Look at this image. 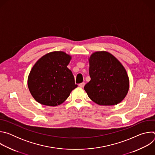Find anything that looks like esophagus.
I'll return each mask as SVG.
<instances>
[{"mask_svg": "<svg viewBox=\"0 0 155 155\" xmlns=\"http://www.w3.org/2000/svg\"><path fill=\"white\" fill-rule=\"evenodd\" d=\"M84 84H84V82H83V83H80L78 86H79L80 87H84Z\"/></svg>", "mask_w": 155, "mask_h": 155, "instance_id": "esophagus-1", "label": "esophagus"}]
</instances>
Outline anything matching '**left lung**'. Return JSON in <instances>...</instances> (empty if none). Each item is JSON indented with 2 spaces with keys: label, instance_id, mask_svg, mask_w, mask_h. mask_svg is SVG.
Wrapping results in <instances>:
<instances>
[{
  "label": "left lung",
  "instance_id": "1",
  "mask_svg": "<svg viewBox=\"0 0 155 155\" xmlns=\"http://www.w3.org/2000/svg\"><path fill=\"white\" fill-rule=\"evenodd\" d=\"M89 61L91 80L84 87L88 97L100 105L120 103L129 90V78L123 65L106 51L94 53Z\"/></svg>",
  "mask_w": 155,
  "mask_h": 155
}]
</instances>
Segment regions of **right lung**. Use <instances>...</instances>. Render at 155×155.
Masks as SVG:
<instances>
[{
    "label": "right lung",
    "instance_id": "obj_1",
    "mask_svg": "<svg viewBox=\"0 0 155 155\" xmlns=\"http://www.w3.org/2000/svg\"><path fill=\"white\" fill-rule=\"evenodd\" d=\"M71 56L54 51L41 57L33 66L28 84L33 97L40 104L56 106L63 103L78 86L67 66Z\"/></svg>",
    "mask_w": 155,
    "mask_h": 155
}]
</instances>
